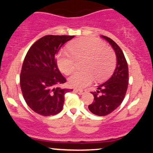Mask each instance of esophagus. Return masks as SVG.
<instances>
[{"mask_svg":"<svg viewBox=\"0 0 153 153\" xmlns=\"http://www.w3.org/2000/svg\"><path fill=\"white\" fill-rule=\"evenodd\" d=\"M75 91L76 93H78L79 95H82V94H84V93H85L86 91H85V90H80V89L78 90V89H76V90H75Z\"/></svg>","mask_w":153,"mask_h":153,"instance_id":"34e87169","label":"esophagus"}]
</instances>
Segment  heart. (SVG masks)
<instances>
[{"instance_id":"heart-1","label":"heart","mask_w":153,"mask_h":153,"mask_svg":"<svg viewBox=\"0 0 153 153\" xmlns=\"http://www.w3.org/2000/svg\"><path fill=\"white\" fill-rule=\"evenodd\" d=\"M71 52H62L57 56V65L62 73L69 75L75 70L76 59H85L82 68L85 71L75 72L68 79L71 87L83 88L92 83L95 76L102 80L109 76L116 64L114 52L106 47L101 40L83 37L70 45Z\"/></svg>"}]
</instances>
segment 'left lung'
I'll list each match as a JSON object with an SVG mask.
<instances>
[{"mask_svg": "<svg viewBox=\"0 0 153 153\" xmlns=\"http://www.w3.org/2000/svg\"><path fill=\"white\" fill-rule=\"evenodd\" d=\"M111 45L117 56V65L113 74L106 82L99 85L94 94V102L89 110L97 116H106L120 106L127 93L129 83L128 65L121 48L111 39L101 35Z\"/></svg>", "mask_w": 153, "mask_h": 153, "instance_id": "obj_1", "label": "left lung"}]
</instances>
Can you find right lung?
Masks as SVG:
<instances>
[{
    "instance_id": "add662e5",
    "label": "right lung",
    "mask_w": 153,
    "mask_h": 153,
    "mask_svg": "<svg viewBox=\"0 0 153 153\" xmlns=\"http://www.w3.org/2000/svg\"><path fill=\"white\" fill-rule=\"evenodd\" d=\"M73 37L47 35L37 40L26 54L20 75L21 89L26 103L36 114H57L62 109L65 94L73 91L59 87L66 79L55 58L61 47Z\"/></svg>"
}]
</instances>
